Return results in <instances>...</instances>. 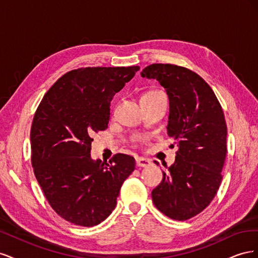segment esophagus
<instances>
[{
	"label": "esophagus",
	"instance_id": "1",
	"mask_svg": "<svg viewBox=\"0 0 258 258\" xmlns=\"http://www.w3.org/2000/svg\"><path fill=\"white\" fill-rule=\"evenodd\" d=\"M137 163V167H142V168H148L150 166H152V161L150 159H146V158H137L136 160Z\"/></svg>",
	"mask_w": 258,
	"mask_h": 258
}]
</instances>
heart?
Instances as JSON below:
<instances>
[{"label": "heart", "instance_id": "1", "mask_svg": "<svg viewBox=\"0 0 258 258\" xmlns=\"http://www.w3.org/2000/svg\"><path fill=\"white\" fill-rule=\"evenodd\" d=\"M157 92H160V91H157V90H153V91H148L147 93H145V95H143L142 97H144V96H151V95H155V93H157Z\"/></svg>", "mask_w": 258, "mask_h": 258}]
</instances>
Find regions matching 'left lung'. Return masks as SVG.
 <instances>
[{
    "mask_svg": "<svg viewBox=\"0 0 258 258\" xmlns=\"http://www.w3.org/2000/svg\"><path fill=\"white\" fill-rule=\"evenodd\" d=\"M141 76L157 80L166 89L168 136L178 147L174 163L152 191L153 202L172 220H189L210 205L222 182L227 154L222 106L205 80L186 68L154 63Z\"/></svg>",
    "mask_w": 258,
    "mask_h": 258,
    "instance_id": "left-lung-1",
    "label": "left lung"
}]
</instances>
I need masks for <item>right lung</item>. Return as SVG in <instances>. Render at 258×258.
I'll use <instances>...</instances> for the list:
<instances>
[{
	"label": "right lung",
	"mask_w": 258,
	"mask_h": 258,
	"mask_svg": "<svg viewBox=\"0 0 258 258\" xmlns=\"http://www.w3.org/2000/svg\"><path fill=\"white\" fill-rule=\"evenodd\" d=\"M140 67L82 68L70 71L45 93L31 127V160L50 207L66 221L92 227L117 204L136 160L116 154L91 159L93 132L105 130L111 101Z\"/></svg>",
	"instance_id": "1"
}]
</instances>
